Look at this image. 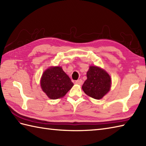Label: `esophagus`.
I'll return each mask as SVG.
<instances>
[{
    "mask_svg": "<svg viewBox=\"0 0 146 146\" xmlns=\"http://www.w3.org/2000/svg\"><path fill=\"white\" fill-rule=\"evenodd\" d=\"M75 83H76V84H77V85H82V83H83V81H82V80L80 79V80H76V81L75 82Z\"/></svg>",
    "mask_w": 146,
    "mask_h": 146,
    "instance_id": "esophagus-1",
    "label": "esophagus"
}]
</instances>
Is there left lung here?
<instances>
[{"label":"left lung","mask_w":146,"mask_h":146,"mask_svg":"<svg viewBox=\"0 0 146 146\" xmlns=\"http://www.w3.org/2000/svg\"><path fill=\"white\" fill-rule=\"evenodd\" d=\"M87 79L83 83L82 89L85 94L95 99H101L110 90L111 78L102 68L90 66L86 73Z\"/></svg>","instance_id":"left-lung-1"}]
</instances>
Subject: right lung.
<instances>
[{
	"label": "right lung",
	"mask_w": 146,
	"mask_h": 146,
	"mask_svg": "<svg viewBox=\"0 0 146 146\" xmlns=\"http://www.w3.org/2000/svg\"><path fill=\"white\" fill-rule=\"evenodd\" d=\"M41 85L48 97L54 100L66 95L73 83L61 67L55 66L48 68L42 74Z\"/></svg>",
	"instance_id": "right-lung-1"
}]
</instances>
